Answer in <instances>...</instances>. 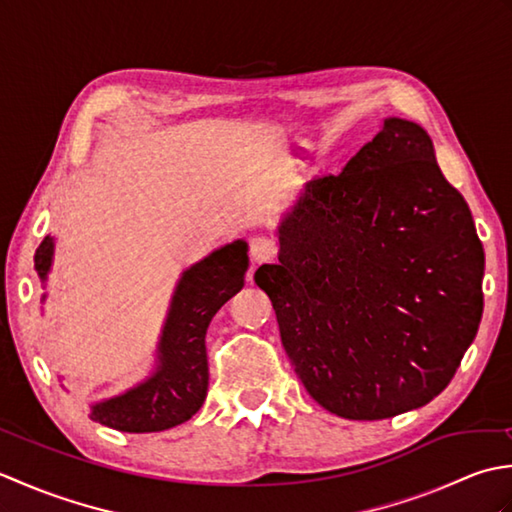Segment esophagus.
<instances>
[{"mask_svg":"<svg viewBox=\"0 0 512 512\" xmlns=\"http://www.w3.org/2000/svg\"><path fill=\"white\" fill-rule=\"evenodd\" d=\"M275 255H277V248L268 237H253V239H250V259H253L255 264L273 262Z\"/></svg>","mask_w":512,"mask_h":512,"instance_id":"esophagus-1","label":"esophagus"}]
</instances>
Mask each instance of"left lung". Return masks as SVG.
<instances>
[{"label": "left lung", "mask_w": 512, "mask_h": 512, "mask_svg": "<svg viewBox=\"0 0 512 512\" xmlns=\"http://www.w3.org/2000/svg\"><path fill=\"white\" fill-rule=\"evenodd\" d=\"M257 268L308 394L347 420L418 409L451 383L484 310V248L424 129L385 118L314 178Z\"/></svg>", "instance_id": "obj_1"}]
</instances>
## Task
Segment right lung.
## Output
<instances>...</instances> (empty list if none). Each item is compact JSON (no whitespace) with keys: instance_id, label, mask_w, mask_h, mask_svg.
Here are the masks:
<instances>
[{"instance_id":"1","label":"right lung","mask_w":512,"mask_h":512,"mask_svg":"<svg viewBox=\"0 0 512 512\" xmlns=\"http://www.w3.org/2000/svg\"><path fill=\"white\" fill-rule=\"evenodd\" d=\"M246 242L228 244L182 275L158 345V369L127 394L92 407L90 418L127 433H154L187 422L200 411L209 389L206 330L224 303L244 286ZM52 237L35 253V268L46 279Z\"/></svg>"}]
</instances>
